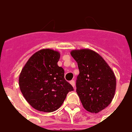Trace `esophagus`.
Returning <instances> with one entry per match:
<instances>
[{"label": "esophagus", "instance_id": "34e87169", "mask_svg": "<svg viewBox=\"0 0 132 132\" xmlns=\"http://www.w3.org/2000/svg\"><path fill=\"white\" fill-rule=\"evenodd\" d=\"M70 84H71V86H72L73 87H74V86H75V81L74 80H71V81H70Z\"/></svg>", "mask_w": 132, "mask_h": 132}]
</instances>
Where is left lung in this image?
Segmentation results:
<instances>
[{
  "label": "left lung",
  "instance_id": "left-lung-1",
  "mask_svg": "<svg viewBox=\"0 0 132 132\" xmlns=\"http://www.w3.org/2000/svg\"><path fill=\"white\" fill-rule=\"evenodd\" d=\"M70 54L80 71L77 94L84 109L98 113L113 100L117 86L114 73L102 56L92 50H73Z\"/></svg>",
  "mask_w": 132,
  "mask_h": 132
}]
</instances>
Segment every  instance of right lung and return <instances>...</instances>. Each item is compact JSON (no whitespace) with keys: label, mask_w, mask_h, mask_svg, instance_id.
Listing matches in <instances>:
<instances>
[{"label":"right lung","mask_w":132,"mask_h":132,"mask_svg":"<svg viewBox=\"0 0 132 132\" xmlns=\"http://www.w3.org/2000/svg\"><path fill=\"white\" fill-rule=\"evenodd\" d=\"M61 54L44 48L33 54L19 76L24 97L37 110L52 112L60 108L67 94L73 90L65 80V71L58 65Z\"/></svg>","instance_id":"obj_1"}]
</instances>
